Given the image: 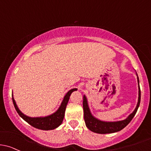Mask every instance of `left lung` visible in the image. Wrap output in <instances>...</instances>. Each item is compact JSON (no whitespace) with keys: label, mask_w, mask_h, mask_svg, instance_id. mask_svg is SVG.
<instances>
[{"label":"left lung","mask_w":151,"mask_h":151,"mask_svg":"<svg viewBox=\"0 0 151 151\" xmlns=\"http://www.w3.org/2000/svg\"><path fill=\"white\" fill-rule=\"evenodd\" d=\"M137 80L139 82V78L137 77ZM140 103V89L139 86V98L138 103H137V107L135 110L126 119L120 122H101L100 120L94 118L90 114V109H89L88 106V102H87L86 97L84 96L83 97V111H84V119H85V124L87 127L88 128L90 131L93 132L98 133V134H107V133H113L116 132H119L120 130L125 127L135 115L137 109Z\"/></svg>","instance_id":"left-lung-1"}]
</instances>
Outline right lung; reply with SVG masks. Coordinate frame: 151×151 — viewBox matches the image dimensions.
Wrapping results in <instances>:
<instances>
[{"mask_svg":"<svg viewBox=\"0 0 151 151\" xmlns=\"http://www.w3.org/2000/svg\"><path fill=\"white\" fill-rule=\"evenodd\" d=\"M74 90H77V89H71V90H69V91L66 93L64 98H63L62 103H61V106H60L59 109H58V111H57L55 113L45 117L31 118V117L27 116H25L24 114H22V112L19 110L18 107H17L15 101H14L13 97L12 101L14 107H15L16 111H17V113L19 114V115L24 121H26L29 124L31 125V126L34 127L35 128H37V129L42 130L54 129L55 128L58 127L62 123L63 117H64L66 105L68 104V101H69V97H70L71 93H72L73 91H74Z\"/></svg>","mask_w":151,"mask_h":151,"instance_id":"obj_1","label":"right lung"}]
</instances>
